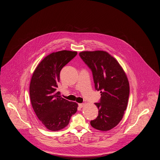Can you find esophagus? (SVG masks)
Returning a JSON list of instances; mask_svg holds the SVG:
<instances>
[{
  "mask_svg": "<svg viewBox=\"0 0 160 160\" xmlns=\"http://www.w3.org/2000/svg\"><path fill=\"white\" fill-rule=\"evenodd\" d=\"M85 106V104H83V103L78 104V106H79V107H80V108H82L83 107H84Z\"/></svg>",
  "mask_w": 160,
  "mask_h": 160,
  "instance_id": "obj_1",
  "label": "esophagus"
}]
</instances>
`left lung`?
I'll list each match as a JSON object with an SVG mask.
<instances>
[{
    "mask_svg": "<svg viewBox=\"0 0 160 160\" xmlns=\"http://www.w3.org/2000/svg\"><path fill=\"white\" fill-rule=\"evenodd\" d=\"M80 58L91 69L95 89L100 91L97 118L91 121V126L98 130L112 129L122 120L126 109L129 84L126 74L119 62L105 51H84Z\"/></svg>",
    "mask_w": 160,
    "mask_h": 160,
    "instance_id": "obj_1",
    "label": "left lung"
}]
</instances>
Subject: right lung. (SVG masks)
I'll use <instances>...</instances> for the list:
<instances>
[{
  "mask_svg": "<svg viewBox=\"0 0 160 160\" xmlns=\"http://www.w3.org/2000/svg\"><path fill=\"white\" fill-rule=\"evenodd\" d=\"M77 54L62 50L45 57L34 72L29 87L30 99L37 117L46 128L57 131L67 126L78 104L62 98L58 91L62 68Z\"/></svg>",
  "mask_w": 160,
  "mask_h": 160,
  "instance_id": "obj_1",
  "label": "right lung"
}]
</instances>
